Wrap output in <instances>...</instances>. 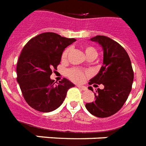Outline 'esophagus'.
I'll use <instances>...</instances> for the list:
<instances>
[{
	"label": "esophagus",
	"mask_w": 146,
	"mask_h": 146,
	"mask_svg": "<svg viewBox=\"0 0 146 146\" xmlns=\"http://www.w3.org/2000/svg\"><path fill=\"white\" fill-rule=\"evenodd\" d=\"M78 87L80 88V90H87V87H85V86H82V85H78Z\"/></svg>",
	"instance_id": "1"
}]
</instances>
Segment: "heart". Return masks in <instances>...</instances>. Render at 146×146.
Returning <instances> with one entry per match:
<instances>
[{
    "label": "heart",
    "instance_id": "obj_1",
    "mask_svg": "<svg viewBox=\"0 0 146 146\" xmlns=\"http://www.w3.org/2000/svg\"><path fill=\"white\" fill-rule=\"evenodd\" d=\"M70 52V48H66L63 51V53L62 54V60H66L67 59L68 55ZM84 53L87 59H95L97 56V50H96L93 46H87L84 48ZM66 75L68 78H70L73 81L75 82H81L84 80L85 78L87 76L88 72L87 71L79 69L77 68H69L66 71Z\"/></svg>",
    "mask_w": 146,
    "mask_h": 146
}]
</instances>
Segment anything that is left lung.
<instances>
[{
	"label": "left lung",
	"mask_w": 146,
	"mask_h": 146,
	"mask_svg": "<svg viewBox=\"0 0 146 146\" xmlns=\"http://www.w3.org/2000/svg\"><path fill=\"white\" fill-rule=\"evenodd\" d=\"M103 50V66L89 84H103L102 90L97 89L95 101L85 105L88 111L98 117L115 115L122 108L132 89L133 71L127 53L117 42L103 35L92 38ZM88 89L93 91V87Z\"/></svg>",
	"instance_id": "left-lung-1"
}]
</instances>
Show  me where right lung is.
I'll return each instance as SVG.
<instances>
[{
    "mask_svg": "<svg viewBox=\"0 0 146 146\" xmlns=\"http://www.w3.org/2000/svg\"><path fill=\"white\" fill-rule=\"evenodd\" d=\"M74 41V38L46 32L31 38L23 47L16 66L17 81L23 97L34 109L41 112L54 111L62 104L68 89L74 87L66 78L59 83L50 79L65 48Z\"/></svg>",
    "mask_w": 146,
    "mask_h": 146,
    "instance_id": "1",
    "label": "right lung"
}]
</instances>
